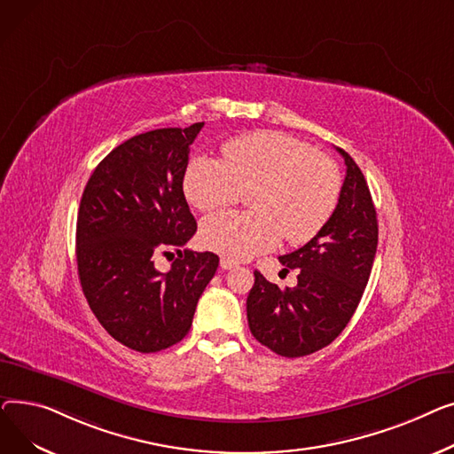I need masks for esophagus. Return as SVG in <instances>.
I'll list each match as a JSON object with an SVG mask.
<instances>
[{
	"label": "esophagus",
	"instance_id": "34e87169",
	"mask_svg": "<svg viewBox=\"0 0 454 454\" xmlns=\"http://www.w3.org/2000/svg\"><path fill=\"white\" fill-rule=\"evenodd\" d=\"M220 265H222V270H234V268H238V263L234 260H231V258H222Z\"/></svg>",
	"mask_w": 454,
	"mask_h": 454
}]
</instances>
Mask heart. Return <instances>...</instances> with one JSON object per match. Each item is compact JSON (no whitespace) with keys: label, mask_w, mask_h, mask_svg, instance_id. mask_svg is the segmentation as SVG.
<instances>
[{"label":"heart","mask_w":454,"mask_h":454,"mask_svg":"<svg viewBox=\"0 0 454 454\" xmlns=\"http://www.w3.org/2000/svg\"><path fill=\"white\" fill-rule=\"evenodd\" d=\"M184 196L210 212L253 191L251 212H220L201 223L207 249L247 260L273 249L282 236L293 246L313 239L332 218L340 174L325 153L280 131H254L223 146V159L196 157L183 177Z\"/></svg>","instance_id":"1"}]
</instances>
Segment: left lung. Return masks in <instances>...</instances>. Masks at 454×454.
Returning a JSON list of instances; mask_svg holds the SVG:
<instances>
[{
    "label": "left lung",
    "mask_w": 454,
    "mask_h": 454,
    "mask_svg": "<svg viewBox=\"0 0 454 454\" xmlns=\"http://www.w3.org/2000/svg\"><path fill=\"white\" fill-rule=\"evenodd\" d=\"M346 177L332 218L301 249L280 256L299 270L297 286L280 289L254 271L247 297L249 330L282 357H302L328 346L350 323L378 249V216L366 179L342 148Z\"/></svg>",
    "instance_id": "left-lung-1"
}]
</instances>
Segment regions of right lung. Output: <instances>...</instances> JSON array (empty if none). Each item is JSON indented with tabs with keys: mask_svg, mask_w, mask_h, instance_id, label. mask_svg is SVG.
<instances>
[{
	"mask_svg": "<svg viewBox=\"0 0 454 454\" xmlns=\"http://www.w3.org/2000/svg\"><path fill=\"white\" fill-rule=\"evenodd\" d=\"M201 128H161L124 141L98 163L80 200V286L102 328L141 354L189 333L220 263L215 253L183 249L198 229L183 177ZM159 252L178 253L168 274L154 270Z\"/></svg>",
	"mask_w": 454,
	"mask_h": 454,
	"instance_id": "right-lung-1",
	"label": "right lung"
}]
</instances>
